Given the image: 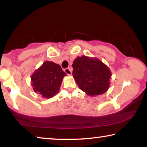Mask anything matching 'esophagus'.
I'll use <instances>...</instances> for the list:
<instances>
[{
	"label": "esophagus",
	"instance_id": "1",
	"mask_svg": "<svg viewBox=\"0 0 147 147\" xmlns=\"http://www.w3.org/2000/svg\"><path fill=\"white\" fill-rule=\"evenodd\" d=\"M64 71H65V72L67 74V75H71L72 73L71 68H65V69H64Z\"/></svg>",
	"mask_w": 147,
	"mask_h": 147
}]
</instances>
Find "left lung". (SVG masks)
I'll use <instances>...</instances> for the list:
<instances>
[{
    "label": "left lung",
    "mask_w": 147,
    "mask_h": 147,
    "mask_svg": "<svg viewBox=\"0 0 147 147\" xmlns=\"http://www.w3.org/2000/svg\"><path fill=\"white\" fill-rule=\"evenodd\" d=\"M72 67V74L78 87L88 95H100L108 90L111 72L99 59L84 55L78 57L74 61Z\"/></svg>",
    "instance_id": "1"
}]
</instances>
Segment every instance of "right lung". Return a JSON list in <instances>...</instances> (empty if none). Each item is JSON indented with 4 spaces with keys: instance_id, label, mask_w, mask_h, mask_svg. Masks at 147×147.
<instances>
[{
    "instance_id": "obj_1",
    "label": "right lung",
    "mask_w": 147,
    "mask_h": 147,
    "mask_svg": "<svg viewBox=\"0 0 147 147\" xmlns=\"http://www.w3.org/2000/svg\"><path fill=\"white\" fill-rule=\"evenodd\" d=\"M67 75L61 66L52 61H45L31 77L33 90L43 98H49L57 93L62 80Z\"/></svg>"
}]
</instances>
